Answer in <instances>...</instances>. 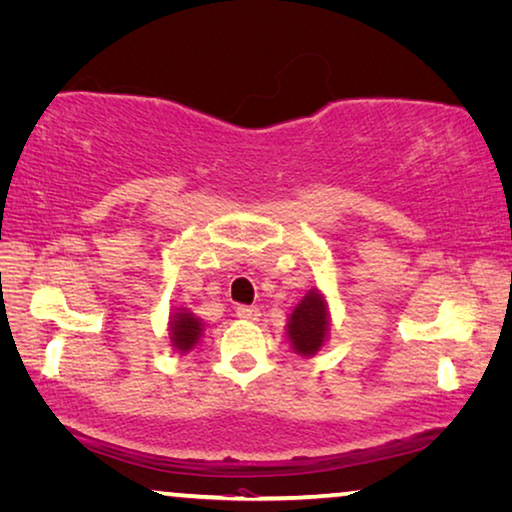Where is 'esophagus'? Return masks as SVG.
Instances as JSON below:
<instances>
[{"mask_svg":"<svg viewBox=\"0 0 512 512\" xmlns=\"http://www.w3.org/2000/svg\"><path fill=\"white\" fill-rule=\"evenodd\" d=\"M235 316L242 318V320L256 322L258 318H261V311H258L256 306H238V309H235Z\"/></svg>","mask_w":512,"mask_h":512,"instance_id":"34e87169","label":"esophagus"}]
</instances>
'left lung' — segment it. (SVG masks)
Masks as SVG:
<instances>
[{"label":"left lung","instance_id":"obj_1","mask_svg":"<svg viewBox=\"0 0 512 512\" xmlns=\"http://www.w3.org/2000/svg\"><path fill=\"white\" fill-rule=\"evenodd\" d=\"M329 325L332 318H329L327 297L318 288H311L288 316L286 336L290 348L300 357L318 355L329 338Z\"/></svg>","mask_w":512,"mask_h":512}]
</instances>
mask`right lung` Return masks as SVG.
<instances>
[{
  "mask_svg": "<svg viewBox=\"0 0 512 512\" xmlns=\"http://www.w3.org/2000/svg\"><path fill=\"white\" fill-rule=\"evenodd\" d=\"M203 332H206V325H203L201 318H196L190 309H183V306H176L169 316V341L171 348H174L178 355H187L192 352L196 345L201 343Z\"/></svg>",
  "mask_w": 512,
  "mask_h": 512,
  "instance_id": "1",
  "label": "right lung"
}]
</instances>
